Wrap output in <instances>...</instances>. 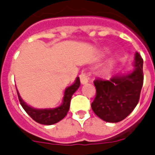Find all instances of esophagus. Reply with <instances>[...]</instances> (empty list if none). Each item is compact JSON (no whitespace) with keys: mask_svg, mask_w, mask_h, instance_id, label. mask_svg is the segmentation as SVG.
I'll use <instances>...</instances> for the list:
<instances>
[{"mask_svg":"<svg viewBox=\"0 0 155 155\" xmlns=\"http://www.w3.org/2000/svg\"><path fill=\"white\" fill-rule=\"evenodd\" d=\"M80 78H81V82L82 84H86L88 83V81H90L91 74L88 72H82L80 75Z\"/></svg>","mask_w":155,"mask_h":155,"instance_id":"obj_1","label":"esophagus"}]
</instances>
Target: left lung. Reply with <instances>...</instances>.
<instances>
[{"label":"left lung","instance_id":"1","mask_svg":"<svg viewBox=\"0 0 155 155\" xmlns=\"http://www.w3.org/2000/svg\"><path fill=\"white\" fill-rule=\"evenodd\" d=\"M134 70L125 75H115L110 80L96 78V94L91 108L101 120L117 123L125 119L139 103L143 83V59L138 52Z\"/></svg>","mask_w":155,"mask_h":155}]
</instances>
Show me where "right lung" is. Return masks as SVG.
I'll return each instance as SVG.
<instances>
[{
	"instance_id": "obj_1",
	"label": "right lung",
	"mask_w": 155,
	"mask_h": 155,
	"mask_svg": "<svg viewBox=\"0 0 155 155\" xmlns=\"http://www.w3.org/2000/svg\"><path fill=\"white\" fill-rule=\"evenodd\" d=\"M80 85H81L80 78L77 77L74 84L66 88V90L64 91V98H63L62 104L61 106L54 108V109L37 110V109L30 107L29 105H27L24 101H22L18 91H17V94H18L19 101H20L23 109L33 120H35V122L41 124L51 125V124H54L61 121L67 114L69 109H70L71 96L73 95L75 91H77L78 88L80 87Z\"/></svg>"
}]
</instances>
